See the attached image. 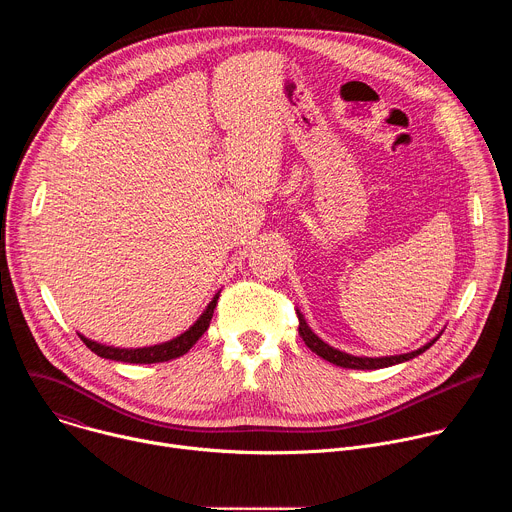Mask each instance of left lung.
I'll return each instance as SVG.
<instances>
[{
	"label": "left lung",
	"mask_w": 512,
	"mask_h": 512,
	"mask_svg": "<svg viewBox=\"0 0 512 512\" xmlns=\"http://www.w3.org/2000/svg\"><path fill=\"white\" fill-rule=\"evenodd\" d=\"M298 312V320H300V336H302V340L306 342V346L312 350V352H316L318 356H322L324 360H328V362H332V364H336V367H342V369H356V371H373V369H385V367H393V364H399V362H405V360H411V358H415V356H419L421 352H425L437 338H440L442 334H437L433 340H429L425 346H421V348H417V350H413V352H407V354H395V356H379V358H369V356H352V354H348V352H342V350H338V348H334V346H330V344H326L322 338H318L312 330H310V326H308V322L304 320V316L300 314V310H296Z\"/></svg>",
	"instance_id": "1"
}]
</instances>
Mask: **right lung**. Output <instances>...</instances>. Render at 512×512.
<instances>
[{"label":"right lung","instance_id":"obj_1","mask_svg":"<svg viewBox=\"0 0 512 512\" xmlns=\"http://www.w3.org/2000/svg\"><path fill=\"white\" fill-rule=\"evenodd\" d=\"M216 300L218 294L212 298V302L206 306V310L202 312V316L194 322V326H190L184 334L176 336L170 342L164 344H156V346H143V348H113V346H105L99 342H93L85 336H81V340L87 344V348H91L97 356L101 358H109V360H121V362H131V364H154V362H166L172 358H178L182 354H186L196 340L208 330L210 318L214 314L216 308Z\"/></svg>","mask_w":512,"mask_h":512}]
</instances>
